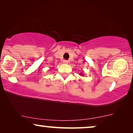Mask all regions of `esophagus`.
<instances>
[{
  "instance_id": "esophagus-1",
  "label": "esophagus",
  "mask_w": 133,
  "mask_h": 133,
  "mask_svg": "<svg viewBox=\"0 0 133 133\" xmlns=\"http://www.w3.org/2000/svg\"><path fill=\"white\" fill-rule=\"evenodd\" d=\"M63 63H64V64H68L69 63V61H68V60H64Z\"/></svg>"
}]
</instances>
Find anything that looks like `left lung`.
<instances>
[{"label": "left lung", "instance_id": "obj_1", "mask_svg": "<svg viewBox=\"0 0 133 133\" xmlns=\"http://www.w3.org/2000/svg\"><path fill=\"white\" fill-rule=\"evenodd\" d=\"M79 75H80L81 76H83V72H81V73L79 74Z\"/></svg>", "mask_w": 133, "mask_h": 133}]
</instances>
